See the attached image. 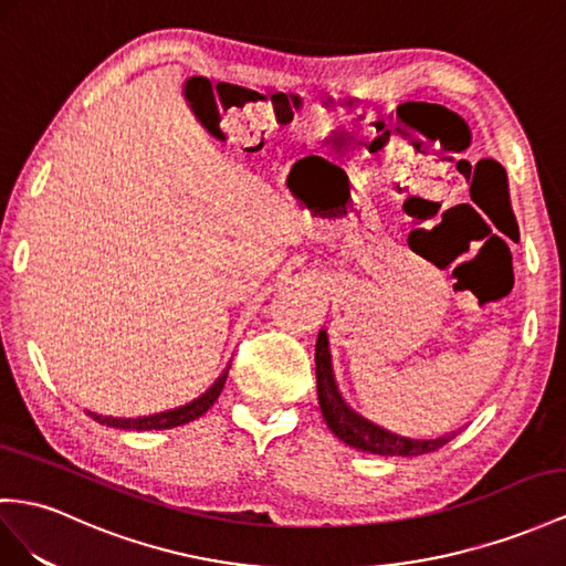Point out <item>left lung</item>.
<instances>
[{
  "label": "left lung",
  "instance_id": "8db88e82",
  "mask_svg": "<svg viewBox=\"0 0 566 566\" xmlns=\"http://www.w3.org/2000/svg\"><path fill=\"white\" fill-rule=\"evenodd\" d=\"M315 375H317V401H321V411L327 428L335 432L342 442L360 449V452H370L380 457H421L444 447L457 434V432L442 434V438H434V440L403 438V434L385 430L382 426L373 423L358 411H354L349 403L344 401L337 387L325 329H321L315 344Z\"/></svg>",
  "mask_w": 566,
  "mask_h": 566
}]
</instances>
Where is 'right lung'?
Segmentation results:
<instances>
[{
	"mask_svg": "<svg viewBox=\"0 0 566 566\" xmlns=\"http://www.w3.org/2000/svg\"><path fill=\"white\" fill-rule=\"evenodd\" d=\"M227 373H229V366L222 370L220 378L212 382V387L208 389L206 395H200L198 399L184 403V407H179V409L159 411V413H153V416H138V418H114V416H99L95 411H85V413H88L93 421H97V423L109 426V428H119V430H167V428H177V426L196 421V418H200L212 407L217 397H220L224 382H227Z\"/></svg>",
	"mask_w": 566,
	"mask_h": 566,
	"instance_id": "1",
	"label": "right lung"
}]
</instances>
